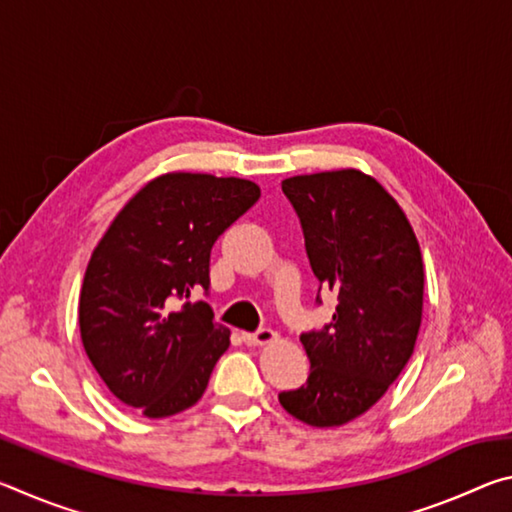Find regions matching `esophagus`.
<instances>
[{"instance_id": "34e87169", "label": "esophagus", "mask_w": 512, "mask_h": 512, "mask_svg": "<svg viewBox=\"0 0 512 512\" xmlns=\"http://www.w3.org/2000/svg\"><path fill=\"white\" fill-rule=\"evenodd\" d=\"M246 345H266V343H273L277 339V332H273L271 327H262L257 329V332H248L241 336Z\"/></svg>"}]
</instances>
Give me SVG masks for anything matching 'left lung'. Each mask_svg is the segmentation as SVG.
<instances>
[{"instance_id": "1", "label": "left lung", "mask_w": 512, "mask_h": 512, "mask_svg": "<svg viewBox=\"0 0 512 512\" xmlns=\"http://www.w3.org/2000/svg\"><path fill=\"white\" fill-rule=\"evenodd\" d=\"M282 192L311 271L339 305L332 323L300 336L307 384L280 393V404L311 427H341L379 402L411 359L422 320L420 244L395 198L357 169L293 176Z\"/></svg>"}]
</instances>
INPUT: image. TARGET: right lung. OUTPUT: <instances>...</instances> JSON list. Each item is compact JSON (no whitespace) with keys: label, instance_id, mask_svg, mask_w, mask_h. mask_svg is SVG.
Returning a JSON list of instances; mask_svg holds the SVG:
<instances>
[{"label":"right lung","instance_id":"add662e5","mask_svg":"<svg viewBox=\"0 0 512 512\" xmlns=\"http://www.w3.org/2000/svg\"><path fill=\"white\" fill-rule=\"evenodd\" d=\"M259 187L210 173H164L124 205L90 257L81 339L110 393L146 418L201 400L230 329L214 323V241L257 203Z\"/></svg>","mask_w":512,"mask_h":512}]
</instances>
